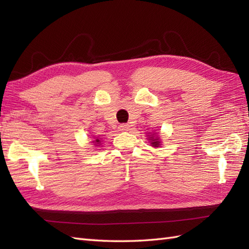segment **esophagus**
Masks as SVG:
<instances>
[{
	"mask_svg": "<svg viewBox=\"0 0 249 249\" xmlns=\"http://www.w3.org/2000/svg\"><path fill=\"white\" fill-rule=\"evenodd\" d=\"M119 129L122 131H127L130 129V125L129 124H121L119 126Z\"/></svg>",
	"mask_w": 249,
	"mask_h": 249,
	"instance_id": "esophagus-1",
	"label": "esophagus"
}]
</instances>
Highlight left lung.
Wrapping results in <instances>:
<instances>
[{
    "label": "left lung",
    "mask_w": 249,
    "mask_h": 249,
    "mask_svg": "<svg viewBox=\"0 0 249 249\" xmlns=\"http://www.w3.org/2000/svg\"><path fill=\"white\" fill-rule=\"evenodd\" d=\"M147 137H149V138H147V140L150 141V143H151V145L153 147H160V146H161V141L160 139V137H158L157 135L155 136V133L152 134V135H149Z\"/></svg>",
    "instance_id": "left-lung-1"
}]
</instances>
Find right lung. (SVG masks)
<instances>
[{
  "label": "right lung",
  "instance_id": "right-lung-1",
  "mask_svg": "<svg viewBox=\"0 0 249 249\" xmlns=\"http://www.w3.org/2000/svg\"><path fill=\"white\" fill-rule=\"evenodd\" d=\"M93 143H94V145H100L102 144V139L100 138L95 139V140H93Z\"/></svg>",
  "mask_w": 249,
  "mask_h": 249
}]
</instances>
